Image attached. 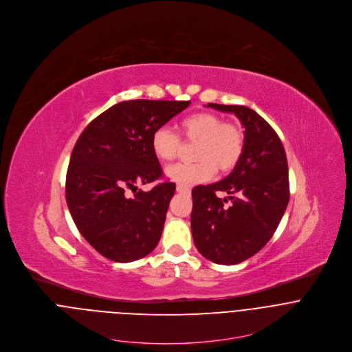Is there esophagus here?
Wrapping results in <instances>:
<instances>
[{
  "label": "esophagus",
  "instance_id": "1",
  "mask_svg": "<svg viewBox=\"0 0 352 352\" xmlns=\"http://www.w3.org/2000/svg\"><path fill=\"white\" fill-rule=\"evenodd\" d=\"M176 191H177L179 194H188V192H190V188H187V187H183V186L177 184V187H176Z\"/></svg>",
  "mask_w": 352,
  "mask_h": 352
}]
</instances>
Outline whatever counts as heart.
<instances>
[{
	"label": "heart",
	"mask_w": 352,
	"mask_h": 352,
	"mask_svg": "<svg viewBox=\"0 0 352 352\" xmlns=\"http://www.w3.org/2000/svg\"><path fill=\"white\" fill-rule=\"evenodd\" d=\"M179 130L184 140L197 142L191 164H176L166 168L165 175L172 182L191 187L207 182L215 173L232 170L244 151V134L241 129L230 122H223L219 115L199 111L184 116L179 122ZM180 148V137L170 129L162 126L151 135V151L162 161L175 160Z\"/></svg>",
	"instance_id": "heart-1"
}]
</instances>
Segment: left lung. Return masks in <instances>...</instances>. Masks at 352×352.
<instances>
[{"label":"left lung","mask_w":352,"mask_h":352,"mask_svg":"<svg viewBox=\"0 0 352 352\" xmlns=\"http://www.w3.org/2000/svg\"><path fill=\"white\" fill-rule=\"evenodd\" d=\"M207 107L240 119L245 129L244 151L223 180L192 190L191 230L201 256L233 265L257 253L274 236L290 199L287 158L275 130L251 108L214 102ZM217 192L230 197L221 200Z\"/></svg>","instance_id":"8db88e82"}]
</instances>
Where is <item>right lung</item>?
<instances>
[{"instance_id": "1", "label": "right lung", "mask_w": 352, "mask_h": 352, "mask_svg": "<svg viewBox=\"0 0 352 352\" xmlns=\"http://www.w3.org/2000/svg\"><path fill=\"white\" fill-rule=\"evenodd\" d=\"M191 101L127 100L94 119L77 140L66 173V203L82 237L104 257L130 263L158 244L176 184L164 182L151 135ZM133 190L134 196H129Z\"/></svg>"}]
</instances>
